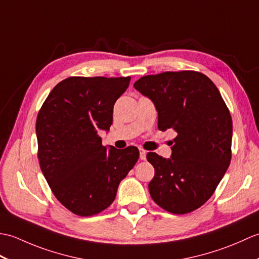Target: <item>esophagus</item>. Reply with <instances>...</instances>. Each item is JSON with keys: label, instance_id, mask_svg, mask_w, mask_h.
Masks as SVG:
<instances>
[{"label": "esophagus", "instance_id": "34e87169", "mask_svg": "<svg viewBox=\"0 0 259 259\" xmlns=\"http://www.w3.org/2000/svg\"><path fill=\"white\" fill-rule=\"evenodd\" d=\"M139 151H140V159H141V160H145L146 155H147V151L142 149V148H139Z\"/></svg>", "mask_w": 259, "mask_h": 259}]
</instances>
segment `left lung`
I'll list each match as a JSON object with an SVG mask.
<instances>
[{"label":"left lung","mask_w":259,"mask_h":259,"mask_svg":"<svg viewBox=\"0 0 259 259\" xmlns=\"http://www.w3.org/2000/svg\"><path fill=\"white\" fill-rule=\"evenodd\" d=\"M134 87L155 103L158 129L177 133L171 158L147 153L155 168L150 196L168 212L194 211L212 196L232 160L229 109L213 82L197 71L145 75Z\"/></svg>","instance_id":"8db88e82"}]
</instances>
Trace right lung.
Segmentation results:
<instances>
[{
  "label": "right lung",
  "mask_w": 259,
  "mask_h": 259,
  "mask_svg": "<svg viewBox=\"0 0 259 259\" xmlns=\"http://www.w3.org/2000/svg\"><path fill=\"white\" fill-rule=\"evenodd\" d=\"M130 79L70 76L53 88L38 110L41 170L57 199L78 216H95L111 205L120 181L139 158L137 147L108 149L98 135L112 124L113 106Z\"/></svg>",
  "instance_id": "obj_1"
}]
</instances>
